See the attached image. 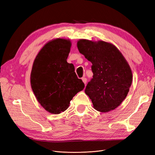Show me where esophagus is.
<instances>
[{
    "label": "esophagus",
    "instance_id": "1",
    "mask_svg": "<svg viewBox=\"0 0 155 155\" xmlns=\"http://www.w3.org/2000/svg\"><path fill=\"white\" fill-rule=\"evenodd\" d=\"M82 81H83V82L84 83L86 84V83H87V78H85V77L83 78H82Z\"/></svg>",
    "mask_w": 155,
    "mask_h": 155
}]
</instances>
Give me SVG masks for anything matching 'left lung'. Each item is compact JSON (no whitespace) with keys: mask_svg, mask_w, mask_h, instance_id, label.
Instances as JSON below:
<instances>
[{"mask_svg":"<svg viewBox=\"0 0 155 155\" xmlns=\"http://www.w3.org/2000/svg\"><path fill=\"white\" fill-rule=\"evenodd\" d=\"M79 52L92 64L93 78L85 90L94 109L107 112L118 107L127 96L133 74L120 51L110 43L79 39Z\"/></svg>","mask_w":155,"mask_h":155,"instance_id":"1","label":"left lung"}]
</instances>
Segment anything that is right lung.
Listing matches in <instances>:
<instances>
[{
  "label": "right lung",
  "instance_id": "obj_1",
  "mask_svg": "<svg viewBox=\"0 0 155 155\" xmlns=\"http://www.w3.org/2000/svg\"><path fill=\"white\" fill-rule=\"evenodd\" d=\"M71 46L70 39L51 40L41 49L33 63L32 91L40 105L51 114L66 110L73 97L85 87L73 64L67 63Z\"/></svg>",
  "mask_w": 155,
  "mask_h": 155
}]
</instances>
